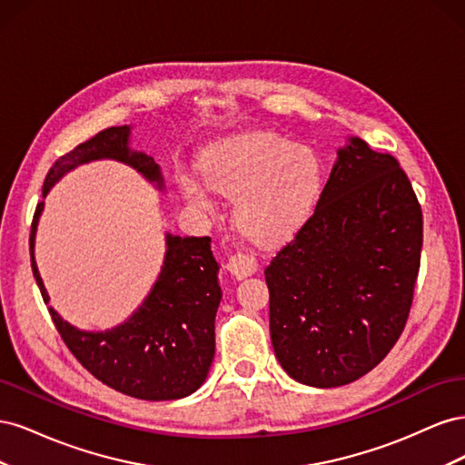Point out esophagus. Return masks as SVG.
Masks as SVG:
<instances>
[{"mask_svg": "<svg viewBox=\"0 0 465 465\" xmlns=\"http://www.w3.org/2000/svg\"><path fill=\"white\" fill-rule=\"evenodd\" d=\"M227 270L236 277V279H244V277H250L254 275L258 272V262L244 254V252H236V254H232L227 262Z\"/></svg>", "mask_w": 465, "mask_h": 465, "instance_id": "esophagus-1", "label": "esophagus"}]
</instances>
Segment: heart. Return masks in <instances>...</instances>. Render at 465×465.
Here are the masks:
<instances>
[{"mask_svg": "<svg viewBox=\"0 0 465 465\" xmlns=\"http://www.w3.org/2000/svg\"><path fill=\"white\" fill-rule=\"evenodd\" d=\"M202 172L176 171L184 200L202 211L217 205L215 190L232 198L236 227L258 244H281L312 217L326 184L320 153L272 132L223 137L202 154Z\"/></svg>", "mask_w": 465, "mask_h": 465, "instance_id": "b5f03b06", "label": "heart"}]
</instances>
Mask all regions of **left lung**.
I'll return each instance as SVG.
<instances>
[{
  "mask_svg": "<svg viewBox=\"0 0 465 465\" xmlns=\"http://www.w3.org/2000/svg\"><path fill=\"white\" fill-rule=\"evenodd\" d=\"M420 246L423 213L400 163L349 135L312 217L263 272L283 371L314 388L371 372L405 328Z\"/></svg>",
  "mask_w": 465,
  "mask_h": 465,
  "instance_id": "obj_1",
  "label": "left lung"
}]
</instances>
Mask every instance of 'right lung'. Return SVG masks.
I'll return each instance as SVG.
<instances>
[{
	"label": "right lung",
	"mask_w": 465,
	"mask_h": 465,
	"mask_svg": "<svg viewBox=\"0 0 465 465\" xmlns=\"http://www.w3.org/2000/svg\"><path fill=\"white\" fill-rule=\"evenodd\" d=\"M132 125H114L77 145L54 163L42 186V202L31 227V263L42 299L50 297L38 273L35 242L45 198L77 166L116 161L134 168L159 192L161 166L130 145ZM164 260L157 281L128 320L101 331L79 330L48 306L62 340L75 359L103 384L147 401L180 400L198 390L215 355V316L223 299L219 263L209 236L164 234Z\"/></svg>",
	"instance_id": "obj_1"
}]
</instances>
